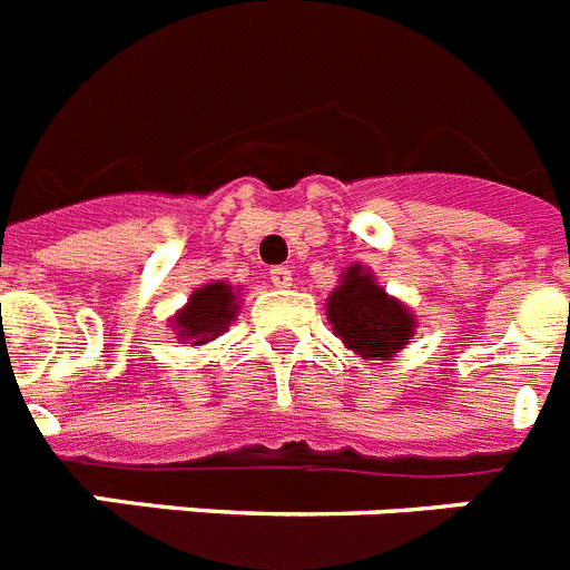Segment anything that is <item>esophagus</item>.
Returning a JSON list of instances; mask_svg holds the SVG:
<instances>
[{"label": "esophagus", "instance_id": "esophagus-1", "mask_svg": "<svg viewBox=\"0 0 570 570\" xmlns=\"http://www.w3.org/2000/svg\"><path fill=\"white\" fill-rule=\"evenodd\" d=\"M268 279L274 282V288H291L294 285V274L288 268H271Z\"/></svg>", "mask_w": 570, "mask_h": 570}]
</instances>
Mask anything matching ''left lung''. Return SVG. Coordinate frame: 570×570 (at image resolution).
<instances>
[{"instance_id":"8db88e82","label":"left lung","mask_w":570,"mask_h":570,"mask_svg":"<svg viewBox=\"0 0 570 570\" xmlns=\"http://www.w3.org/2000/svg\"><path fill=\"white\" fill-rule=\"evenodd\" d=\"M334 336L362 360H394L414 340L416 316L405 302L387 294L367 265L354 262L325 302Z\"/></svg>"}]
</instances>
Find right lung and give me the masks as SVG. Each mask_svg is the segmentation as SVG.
<instances>
[{
    "label": "right lung",
    "instance_id": "add662e5",
    "mask_svg": "<svg viewBox=\"0 0 570 570\" xmlns=\"http://www.w3.org/2000/svg\"><path fill=\"white\" fill-rule=\"evenodd\" d=\"M239 291L230 282H205L188 296L183 308L168 320V328L183 345H205L230 328V322L239 316Z\"/></svg>",
    "mask_w": 570,
    "mask_h": 570
}]
</instances>
